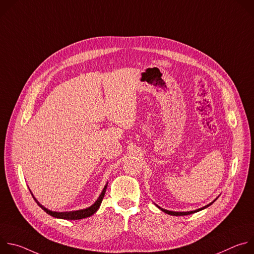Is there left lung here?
Listing matches in <instances>:
<instances>
[{"label": "left lung", "mask_w": 254, "mask_h": 254, "mask_svg": "<svg viewBox=\"0 0 254 254\" xmlns=\"http://www.w3.org/2000/svg\"><path fill=\"white\" fill-rule=\"evenodd\" d=\"M218 198V197H217ZM217 198L213 201V202H211V203H209L208 205H206V206H204V207H202V208H199V209H196V210H194V211H187V212H176V211H169V210H166V209H163V208H161L160 206H158L157 204H156V206L160 209V210H162L163 212H165V213H167V214H169V215H173V216H184V215H190V214H193V213H196V212H199V211H201V210H203V209H205V208H207V207H209L210 205H212L216 200H217Z\"/></svg>", "instance_id": "left-lung-1"}]
</instances>
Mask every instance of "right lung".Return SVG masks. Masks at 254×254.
I'll use <instances>...</instances> for the list:
<instances>
[{
    "instance_id": "1",
    "label": "right lung",
    "mask_w": 254,
    "mask_h": 254,
    "mask_svg": "<svg viewBox=\"0 0 254 254\" xmlns=\"http://www.w3.org/2000/svg\"><path fill=\"white\" fill-rule=\"evenodd\" d=\"M106 188H107V183L105 184L102 192L100 193L99 197L97 198V200L89 207L85 208V209H80V210H75V211H68V212H56V211H51L47 208H45L43 205H41L38 200L36 199L34 197V195L32 194L34 200L36 201V203H37L47 214L51 215L52 217H55V218H59V219H65V220H79V219H83V218H86V217H90L91 215H93L99 208L100 204H101V201L104 197V194H105V191H106Z\"/></svg>"
}]
</instances>
